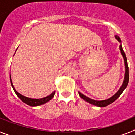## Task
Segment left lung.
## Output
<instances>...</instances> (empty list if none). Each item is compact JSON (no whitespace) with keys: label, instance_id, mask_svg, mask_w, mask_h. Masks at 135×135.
<instances>
[{"label":"left lung","instance_id":"left-lung-1","mask_svg":"<svg viewBox=\"0 0 135 135\" xmlns=\"http://www.w3.org/2000/svg\"><path fill=\"white\" fill-rule=\"evenodd\" d=\"M115 38L120 43V52H121V54L122 55L124 58V65H125V74H124V78L123 83L122 84L121 87L120 88L118 91L116 92V93L114 94L112 97H111L110 98L108 99L105 100H102V101H97V100L92 99L89 98L88 97H86V95H83L82 93H81L80 92H78V94H79L80 97L82 99H84V101H86L88 103H90L92 105H94L95 106H98V107H105V106H108V105L112 103L114 101H115L120 96L122 92L124 90V89H126L127 85H128V81H129V71H128V64H127V59H126V55H125V53L124 52L123 49H122V46L121 45V39L120 38V37L118 36L115 35Z\"/></svg>","mask_w":135,"mask_h":135}]
</instances>
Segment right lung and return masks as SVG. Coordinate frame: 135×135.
Segmentation results:
<instances>
[{
	"label": "right lung",
	"mask_w": 135,
	"mask_h": 135,
	"mask_svg": "<svg viewBox=\"0 0 135 135\" xmlns=\"http://www.w3.org/2000/svg\"><path fill=\"white\" fill-rule=\"evenodd\" d=\"M11 77V76H10ZM10 81H11V84L12 87H13V89L14 91H15V94L17 95L19 98L21 100V101H23V103H25L26 104L30 106H39L41 105H43L45 103H47L48 101H49L50 100L52 99L53 97H54L55 93V91L53 92L51 95H48V96L45 97H43V98L41 99H32V98H29V97H25L23 95H21L20 93L17 91L15 90V89L14 88V86L13 84V82H12L11 78H10Z\"/></svg>",
	"instance_id": "1"
}]
</instances>
